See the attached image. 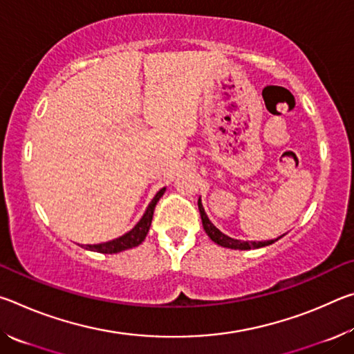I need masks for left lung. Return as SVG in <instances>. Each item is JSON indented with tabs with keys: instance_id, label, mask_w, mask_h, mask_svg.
<instances>
[{
	"instance_id": "left-lung-1",
	"label": "left lung",
	"mask_w": 354,
	"mask_h": 354,
	"mask_svg": "<svg viewBox=\"0 0 354 354\" xmlns=\"http://www.w3.org/2000/svg\"><path fill=\"white\" fill-rule=\"evenodd\" d=\"M198 209H200V215H201V221H203V227H205L206 234L211 237V241L218 243L220 247H225V248H232V250H251V248H261V247H267V245H272L273 242H277L278 239H274V241H267V242H243V241H236V239H231L225 236L223 232L218 231L217 227H215L211 221H209L207 215L205 212V209H203L201 201L198 200Z\"/></svg>"
}]
</instances>
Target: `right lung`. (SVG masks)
Masks as SVG:
<instances>
[{
    "label": "right lung",
    "mask_w": 354,
    "mask_h": 354,
    "mask_svg": "<svg viewBox=\"0 0 354 354\" xmlns=\"http://www.w3.org/2000/svg\"><path fill=\"white\" fill-rule=\"evenodd\" d=\"M164 192H165V189H160L158 194H156V196L153 198V201L149 203V206L147 207V211H145V214H143V217L140 218L139 223H137L129 232H127V234L118 237V239H113V241H111V242H104V243H98V245H87V250L97 251V253L113 254V253H120V251L129 250L133 247H137V245H140L143 242V239H145L148 234L149 226H151L154 207H156V205H158V201L160 200V196L164 195Z\"/></svg>",
    "instance_id": "1"
}]
</instances>
